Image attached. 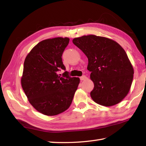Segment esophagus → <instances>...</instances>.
<instances>
[{"label":"esophagus","mask_w":146,"mask_h":146,"mask_svg":"<svg viewBox=\"0 0 146 146\" xmlns=\"http://www.w3.org/2000/svg\"><path fill=\"white\" fill-rule=\"evenodd\" d=\"M80 78L81 80H86V79H87L88 78H87V76H86L83 75V76H81Z\"/></svg>","instance_id":"obj_1"}]
</instances>
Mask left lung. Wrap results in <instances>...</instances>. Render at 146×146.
<instances>
[{"instance_id":"8db88e82","label":"left lung","mask_w":146,"mask_h":146,"mask_svg":"<svg viewBox=\"0 0 146 146\" xmlns=\"http://www.w3.org/2000/svg\"><path fill=\"white\" fill-rule=\"evenodd\" d=\"M73 43L88 58V70L94 88L90 93L94 102L104 106L120 103L129 93L134 70L124 49L112 39L84 35Z\"/></svg>"}]
</instances>
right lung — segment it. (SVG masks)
Listing matches in <instances>:
<instances>
[{"instance_id": "obj_1", "label": "right lung", "mask_w": 146, "mask_h": 146, "mask_svg": "<svg viewBox=\"0 0 146 146\" xmlns=\"http://www.w3.org/2000/svg\"><path fill=\"white\" fill-rule=\"evenodd\" d=\"M70 38L56 37L38 42L25 58L21 85L31 106L42 114L54 116L70 108L80 78L70 77L62 55Z\"/></svg>"}]
</instances>
